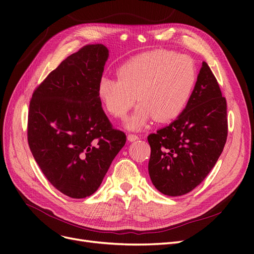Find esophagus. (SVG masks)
<instances>
[{
    "instance_id": "obj_1",
    "label": "esophagus",
    "mask_w": 254,
    "mask_h": 254,
    "mask_svg": "<svg viewBox=\"0 0 254 254\" xmlns=\"http://www.w3.org/2000/svg\"><path fill=\"white\" fill-rule=\"evenodd\" d=\"M127 137H128V141H130V142H133V141L139 140V135L133 134V133H129Z\"/></svg>"
}]
</instances>
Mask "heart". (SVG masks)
Listing matches in <instances>:
<instances>
[{"label":"heart","mask_w":254,"mask_h":254,"mask_svg":"<svg viewBox=\"0 0 254 254\" xmlns=\"http://www.w3.org/2000/svg\"><path fill=\"white\" fill-rule=\"evenodd\" d=\"M118 78L103 77L97 82V97L112 117L126 121L127 128L140 130L156 119L165 123L179 117L197 81L194 60L186 54L155 50L136 55L121 64Z\"/></svg>","instance_id":"1"}]
</instances>
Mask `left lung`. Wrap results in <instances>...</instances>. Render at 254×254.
<instances>
[{
    "label": "left lung",
    "mask_w": 254,
    "mask_h": 254,
    "mask_svg": "<svg viewBox=\"0 0 254 254\" xmlns=\"http://www.w3.org/2000/svg\"><path fill=\"white\" fill-rule=\"evenodd\" d=\"M227 135L226 98L210 66L202 63L186 109L172 124L147 136L153 186L167 196L190 193L216 164Z\"/></svg>",
    "instance_id": "1"
}]
</instances>
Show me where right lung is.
Wrapping results in <instances>:
<instances>
[{
  "label": "right lung",
  "mask_w": 254,
  "mask_h": 254,
  "mask_svg": "<svg viewBox=\"0 0 254 254\" xmlns=\"http://www.w3.org/2000/svg\"><path fill=\"white\" fill-rule=\"evenodd\" d=\"M108 56L103 44L84 45L47 76L29 103L30 151L52 186L75 199L94 193L126 143L97 97Z\"/></svg>",
  "instance_id": "add662e5"
}]
</instances>
